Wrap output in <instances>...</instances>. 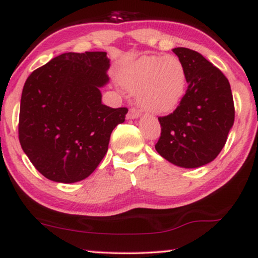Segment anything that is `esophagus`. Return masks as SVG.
I'll return each mask as SVG.
<instances>
[{
  "label": "esophagus",
  "instance_id": "1",
  "mask_svg": "<svg viewBox=\"0 0 258 258\" xmlns=\"http://www.w3.org/2000/svg\"><path fill=\"white\" fill-rule=\"evenodd\" d=\"M139 116H140V111L137 110L136 108H130L128 115H126V118H128V119H134V118L139 117Z\"/></svg>",
  "mask_w": 258,
  "mask_h": 258
}]
</instances>
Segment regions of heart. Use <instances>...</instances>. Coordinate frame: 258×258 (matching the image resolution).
Instances as JSON below:
<instances>
[{"label": "heart", "instance_id": "1", "mask_svg": "<svg viewBox=\"0 0 258 258\" xmlns=\"http://www.w3.org/2000/svg\"><path fill=\"white\" fill-rule=\"evenodd\" d=\"M119 82L151 114L175 110L186 89L184 67L175 56L144 55L122 70Z\"/></svg>", "mask_w": 258, "mask_h": 258}]
</instances>
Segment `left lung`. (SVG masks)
Returning <instances> with one entry per match:
<instances>
[{"label": "left lung", "mask_w": 258, "mask_h": 258, "mask_svg": "<svg viewBox=\"0 0 258 258\" xmlns=\"http://www.w3.org/2000/svg\"><path fill=\"white\" fill-rule=\"evenodd\" d=\"M184 67L188 89L171 114L158 117L161 136L155 149L182 168H199L217 157L235 119L231 88L224 74L188 48H175Z\"/></svg>", "instance_id": "1"}]
</instances>
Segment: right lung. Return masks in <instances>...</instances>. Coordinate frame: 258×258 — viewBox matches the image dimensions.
<instances>
[{
  "label": "right lung",
  "mask_w": 258,
  "mask_h": 258,
  "mask_svg": "<svg viewBox=\"0 0 258 258\" xmlns=\"http://www.w3.org/2000/svg\"><path fill=\"white\" fill-rule=\"evenodd\" d=\"M110 67L105 51L66 52L34 70L24 83L19 139L31 163L54 182L87 178L108 151L126 108L102 103Z\"/></svg>",
  "instance_id": "add662e5"
}]
</instances>
